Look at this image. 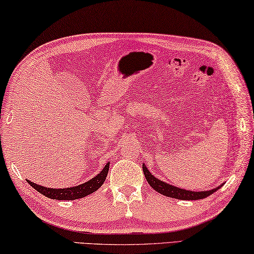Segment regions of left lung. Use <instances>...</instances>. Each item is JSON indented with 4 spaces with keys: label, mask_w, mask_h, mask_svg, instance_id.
Returning <instances> with one entry per match:
<instances>
[{
    "label": "left lung",
    "mask_w": 254,
    "mask_h": 254,
    "mask_svg": "<svg viewBox=\"0 0 254 254\" xmlns=\"http://www.w3.org/2000/svg\"><path fill=\"white\" fill-rule=\"evenodd\" d=\"M143 172L145 174L146 180H147L148 184L152 186V188L156 190V192L161 193L165 196L168 197H173V198H177V199H188V201H195V199H201V198H205L207 196H210L211 194L216 192L222 185L217 186V188L210 190H203V192H193V190H183L180 188H176V186H173L171 184L164 183L163 181L158 180L152 175L147 167L145 166V164H143Z\"/></svg>",
    "instance_id": "1"
}]
</instances>
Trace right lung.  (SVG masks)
Wrapping results in <instances>:
<instances>
[{
    "label": "right lung",
    "mask_w": 254,
    "mask_h": 254,
    "mask_svg": "<svg viewBox=\"0 0 254 254\" xmlns=\"http://www.w3.org/2000/svg\"><path fill=\"white\" fill-rule=\"evenodd\" d=\"M109 171V163L106 164L99 174L93 177L90 181L86 182V183L80 184L74 188H66V189H50V188H44V186L38 185L32 182L28 181V183L32 186L34 190H37L39 193L43 194L44 196L52 199H60V201H70V199H78L87 196V195L91 194L100 188L104 184L106 180V176L108 174Z\"/></svg>",
    "instance_id": "1"
}]
</instances>
